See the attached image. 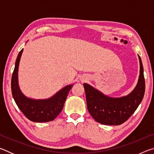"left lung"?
<instances>
[{
  "mask_svg": "<svg viewBox=\"0 0 154 154\" xmlns=\"http://www.w3.org/2000/svg\"><path fill=\"white\" fill-rule=\"evenodd\" d=\"M140 75L134 89L127 96L112 98L103 94L88 83H83L87 107L92 118L105 125H120L128 119L141 103L145 94V83L141 59Z\"/></svg>",
  "mask_w": 154,
  "mask_h": 154,
  "instance_id": "left-lung-1",
  "label": "left lung"
}]
</instances>
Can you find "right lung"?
<instances>
[{
  "instance_id": "add662e5",
  "label": "right lung",
  "mask_w": 154,
  "mask_h": 154,
  "mask_svg": "<svg viewBox=\"0 0 154 154\" xmlns=\"http://www.w3.org/2000/svg\"><path fill=\"white\" fill-rule=\"evenodd\" d=\"M23 49L20 51L15 61V69L11 77V92L15 103L23 114L35 122H48L54 120L62 111L69 91L73 85L62 88L48 99L28 98L21 92L18 84V68Z\"/></svg>"
}]
</instances>
